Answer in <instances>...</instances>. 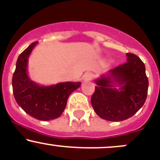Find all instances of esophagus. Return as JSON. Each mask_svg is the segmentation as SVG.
Returning a JSON list of instances; mask_svg holds the SVG:
<instances>
[{"label":"esophagus","instance_id":"1","mask_svg":"<svg viewBox=\"0 0 160 160\" xmlns=\"http://www.w3.org/2000/svg\"><path fill=\"white\" fill-rule=\"evenodd\" d=\"M92 78H93V75H92V73H86L84 75V79L85 81H89L92 80Z\"/></svg>","mask_w":160,"mask_h":160}]
</instances>
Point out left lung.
<instances>
[{
  "mask_svg": "<svg viewBox=\"0 0 160 160\" xmlns=\"http://www.w3.org/2000/svg\"><path fill=\"white\" fill-rule=\"evenodd\" d=\"M127 62L110 70V76L95 81L91 98L95 113L108 121L119 122L136 114L147 97L149 81L145 65L137 55L126 53ZM112 78L123 86L118 90L111 85Z\"/></svg>",
  "mask_w": 160,
  "mask_h": 160,
  "instance_id": "8db88e82",
  "label": "left lung"
}]
</instances>
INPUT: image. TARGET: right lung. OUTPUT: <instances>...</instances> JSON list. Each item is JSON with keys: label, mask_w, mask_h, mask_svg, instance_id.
Returning a JSON list of instances; mask_svg holds the SVG:
<instances>
[{"label": "right lung", "mask_w": 160, "mask_h": 160, "mask_svg": "<svg viewBox=\"0 0 160 160\" xmlns=\"http://www.w3.org/2000/svg\"><path fill=\"white\" fill-rule=\"evenodd\" d=\"M37 42L31 43L18 56L13 74L14 98L23 110L33 118L42 121L55 119L62 114L67 100L81 82H64L52 86H39L29 79L27 74L28 56Z\"/></svg>", "instance_id": "add662e5"}]
</instances>
